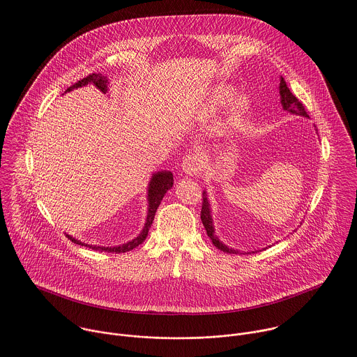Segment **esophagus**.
<instances>
[{
	"label": "esophagus",
	"mask_w": 357,
	"mask_h": 357,
	"mask_svg": "<svg viewBox=\"0 0 357 357\" xmlns=\"http://www.w3.org/2000/svg\"><path fill=\"white\" fill-rule=\"evenodd\" d=\"M182 169L189 176H197L203 171V160L197 153L188 154L182 161Z\"/></svg>",
	"instance_id": "1"
}]
</instances>
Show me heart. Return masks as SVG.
Masks as SVG:
<instances>
[{
	"label": "heart",
	"instance_id": "obj_1",
	"mask_svg": "<svg viewBox=\"0 0 357 357\" xmlns=\"http://www.w3.org/2000/svg\"><path fill=\"white\" fill-rule=\"evenodd\" d=\"M228 91L227 90H218V91H215L214 93V96H213V98L210 100V108L211 109H215L217 107H221L222 104H225V101H227V98H228ZM243 107H245V104H243V101L242 100H239L236 104H235V107H234V111L235 112H239V111H242L243 109Z\"/></svg>",
	"mask_w": 357,
	"mask_h": 357
}]
</instances>
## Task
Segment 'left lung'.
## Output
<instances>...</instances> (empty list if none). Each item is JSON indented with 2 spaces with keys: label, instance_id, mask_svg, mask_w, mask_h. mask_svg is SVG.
<instances>
[{
  "label": "left lung",
  "instance_id": "1",
  "mask_svg": "<svg viewBox=\"0 0 357 357\" xmlns=\"http://www.w3.org/2000/svg\"><path fill=\"white\" fill-rule=\"evenodd\" d=\"M280 96H281V104L284 107L285 111H289L291 114H296V115H302V116H309L303 104L291 93L289 87L287 86L285 79L281 76V83H280ZM202 222L207 231V235L210 236V239L213 241L214 246L218 248L222 252L227 253H238V250L235 249H229L227 245H224L222 242H220V239L214 235V227H213V218H211V210H210V203L207 199V193L203 192V204H202V214H200Z\"/></svg>",
  "mask_w": 357,
  "mask_h": 357
}]
</instances>
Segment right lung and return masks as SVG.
<instances>
[{
	"label": "right lung",
	"instance_id": "right-lung-1",
	"mask_svg": "<svg viewBox=\"0 0 357 357\" xmlns=\"http://www.w3.org/2000/svg\"><path fill=\"white\" fill-rule=\"evenodd\" d=\"M87 84H93L96 86L101 93H107L108 91V79L105 76H102L101 73H91L86 77H83L82 80L76 82L75 84H72L70 87L66 89V91H70L73 89H77V87H83V86H87ZM65 91V93H66ZM174 185V175L172 172L169 171H160V172H155L151 176V181L149 183V192H147V199H149V211H147V218H146V224L142 229V232L139 234L137 238H135L133 241L130 242H126L123 245H119V246H112V248H105V246H96V245H86L75 238H72L70 235H66L68 239H70L73 243L76 245H80V246H87L93 250H98V252H108V253H125V252H129L132 249H135L136 246H139L140 243L144 242L147 234H149V229L153 224V220H154V215H155V211L164 197V195L167 193V190H169Z\"/></svg>",
	"mask_w": 357,
	"mask_h": 357
}]
</instances>
